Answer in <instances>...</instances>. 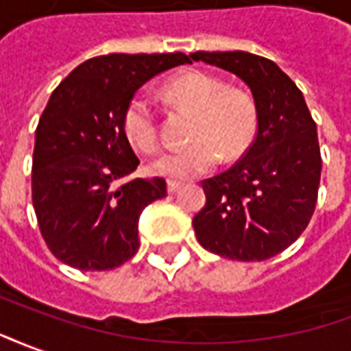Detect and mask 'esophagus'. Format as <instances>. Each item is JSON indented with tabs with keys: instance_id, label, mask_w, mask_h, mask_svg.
<instances>
[{
	"instance_id": "1",
	"label": "esophagus",
	"mask_w": 351,
	"mask_h": 351,
	"mask_svg": "<svg viewBox=\"0 0 351 351\" xmlns=\"http://www.w3.org/2000/svg\"><path fill=\"white\" fill-rule=\"evenodd\" d=\"M168 193L173 194V193H178L179 189H181V183H178V181H168Z\"/></svg>"
}]
</instances>
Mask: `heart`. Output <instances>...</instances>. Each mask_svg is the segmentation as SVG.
I'll use <instances>...</instances> for the list:
<instances>
[{"mask_svg": "<svg viewBox=\"0 0 351 351\" xmlns=\"http://www.w3.org/2000/svg\"><path fill=\"white\" fill-rule=\"evenodd\" d=\"M165 95L173 106L193 116L185 149L172 151L151 162V172L168 179H193L209 172L222 155L226 160L241 157L258 130L256 102L241 89L211 74L189 71L166 84ZM123 132L142 153L158 147V123L144 97L130 99L123 112Z\"/></svg>", "mask_w": 351, "mask_h": 351, "instance_id": "obj_1", "label": "heart"}]
</instances>
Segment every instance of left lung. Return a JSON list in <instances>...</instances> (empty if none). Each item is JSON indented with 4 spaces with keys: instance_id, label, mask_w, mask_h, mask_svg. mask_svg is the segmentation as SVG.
Instances as JSON below:
<instances>
[{
    "instance_id": "obj_1",
    "label": "left lung",
    "mask_w": 351,
    "mask_h": 351,
    "mask_svg": "<svg viewBox=\"0 0 351 351\" xmlns=\"http://www.w3.org/2000/svg\"><path fill=\"white\" fill-rule=\"evenodd\" d=\"M252 91L254 142L230 170L202 181L206 206L193 226L206 250L239 262L277 256L308 226L318 200L322 157L303 93L277 63L241 52H194Z\"/></svg>"
}]
</instances>
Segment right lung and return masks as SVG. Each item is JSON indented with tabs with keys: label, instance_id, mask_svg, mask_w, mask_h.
Masks as SVG:
<instances>
[{
	"label": "right lung",
	"instance_id": "right-lung-1",
	"mask_svg": "<svg viewBox=\"0 0 351 351\" xmlns=\"http://www.w3.org/2000/svg\"><path fill=\"white\" fill-rule=\"evenodd\" d=\"M176 53H108L84 61L58 88L35 130L32 198L52 254L80 271L119 267L140 249L138 219L166 196L162 178L130 179L140 160L123 132L138 89Z\"/></svg>",
	"mask_w": 351,
	"mask_h": 351
}]
</instances>
